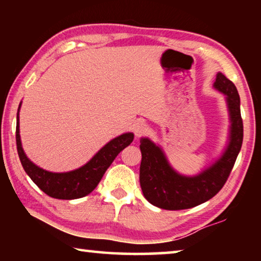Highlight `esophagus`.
I'll return each instance as SVG.
<instances>
[{
	"mask_svg": "<svg viewBox=\"0 0 261 261\" xmlns=\"http://www.w3.org/2000/svg\"><path fill=\"white\" fill-rule=\"evenodd\" d=\"M147 124L146 123H143V122H139L137 123L135 125V135L137 137H141L143 135H145L147 132Z\"/></svg>",
	"mask_w": 261,
	"mask_h": 261,
	"instance_id": "1",
	"label": "esophagus"
}]
</instances>
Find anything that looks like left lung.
Segmentation results:
<instances>
[{"label":"left lung","instance_id":"obj_1","mask_svg":"<svg viewBox=\"0 0 261 261\" xmlns=\"http://www.w3.org/2000/svg\"><path fill=\"white\" fill-rule=\"evenodd\" d=\"M214 86L227 95L230 112V143L227 151L204 173L185 177L171 169L161 149L151 140L141 139L139 180L144 197L152 205L169 211L192 208L213 198L226 184L243 143L241 101L236 86L224 74L218 73Z\"/></svg>","mask_w":261,"mask_h":261}]
</instances>
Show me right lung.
<instances>
[{"label": "right lung", "mask_w": 261, "mask_h": 261, "mask_svg": "<svg viewBox=\"0 0 261 261\" xmlns=\"http://www.w3.org/2000/svg\"><path fill=\"white\" fill-rule=\"evenodd\" d=\"M19 108L20 105L18 107V113ZM18 113H17L16 144L21 166L39 189H41L48 196L56 198V199L71 200L90 194L99 184L106 170L112 165L118 153L126 146H129L134 140V135L124 134L109 141L92 158L90 162H87L85 166L79 169L69 171V173H50V171L43 170L35 166L25 155L20 143Z\"/></svg>", "instance_id": "right-lung-1"}]
</instances>
